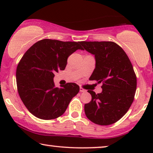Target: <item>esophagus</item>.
Listing matches in <instances>:
<instances>
[{
  "mask_svg": "<svg viewBox=\"0 0 153 153\" xmlns=\"http://www.w3.org/2000/svg\"><path fill=\"white\" fill-rule=\"evenodd\" d=\"M79 91H80L81 93H85V92H86V91H85V89H83V88L80 87V88H79Z\"/></svg>",
  "mask_w": 153,
  "mask_h": 153,
  "instance_id": "esophagus-1",
  "label": "esophagus"
}]
</instances>
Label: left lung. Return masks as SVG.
<instances>
[{
  "mask_svg": "<svg viewBox=\"0 0 153 153\" xmlns=\"http://www.w3.org/2000/svg\"><path fill=\"white\" fill-rule=\"evenodd\" d=\"M95 56V68L89 80L102 82L101 93L88 91L92 100L85 104V116L97 125H108L120 120L134 101L137 76L128 56L113 42H80Z\"/></svg>",
  "mask_w": 153,
  "mask_h": 153,
  "instance_id": "1",
  "label": "left lung"
}]
</instances>
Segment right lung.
I'll return each mask as SVG.
<instances>
[{
	"instance_id": "right-lung-1",
	"label": "right lung",
	"mask_w": 153,
	"mask_h": 153,
	"mask_svg": "<svg viewBox=\"0 0 153 153\" xmlns=\"http://www.w3.org/2000/svg\"><path fill=\"white\" fill-rule=\"evenodd\" d=\"M83 50L80 42L45 39L34 44L23 56L16 68L19 95L28 110L37 118L51 120L62 116L79 86L68 83L56 88L54 73L64 70L68 58Z\"/></svg>"
}]
</instances>
